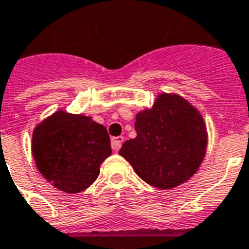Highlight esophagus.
I'll use <instances>...</instances> for the list:
<instances>
[{
    "mask_svg": "<svg viewBox=\"0 0 249 249\" xmlns=\"http://www.w3.org/2000/svg\"><path fill=\"white\" fill-rule=\"evenodd\" d=\"M123 137L122 136H118V137H113L112 139V141H110V145H112V148H113L114 151H118L121 148V146H122V142H123Z\"/></svg>",
    "mask_w": 249,
    "mask_h": 249,
    "instance_id": "esophagus-1",
    "label": "esophagus"
}]
</instances>
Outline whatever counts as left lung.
Returning a JSON list of instances; mask_svg holds the SVG:
<instances>
[{"label":"left lung","mask_w":249,"mask_h":249,"mask_svg":"<svg viewBox=\"0 0 249 249\" xmlns=\"http://www.w3.org/2000/svg\"><path fill=\"white\" fill-rule=\"evenodd\" d=\"M136 139L122 145L120 155L151 186L173 189L200 167L208 133L203 116L174 93L157 95L154 106L137 113Z\"/></svg>","instance_id":"1"}]
</instances>
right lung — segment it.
<instances>
[{
  "label": "right lung",
  "mask_w": 249,
  "mask_h": 249,
  "mask_svg": "<svg viewBox=\"0 0 249 249\" xmlns=\"http://www.w3.org/2000/svg\"><path fill=\"white\" fill-rule=\"evenodd\" d=\"M33 156L41 175L64 193L86 190L110 154L106 127L92 117L56 110L35 127Z\"/></svg>",
  "instance_id": "1"
}]
</instances>
